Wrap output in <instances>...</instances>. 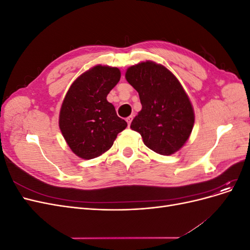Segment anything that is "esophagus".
Wrapping results in <instances>:
<instances>
[{"label": "esophagus", "instance_id": "esophagus-1", "mask_svg": "<svg viewBox=\"0 0 250 250\" xmlns=\"http://www.w3.org/2000/svg\"><path fill=\"white\" fill-rule=\"evenodd\" d=\"M126 121H127V124H128V126H130V124H131V121H132V117L130 116V117H128L127 119H126Z\"/></svg>", "mask_w": 250, "mask_h": 250}]
</instances>
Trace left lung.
<instances>
[{
  "instance_id": "8db88e82",
  "label": "left lung",
  "mask_w": 250,
  "mask_h": 250,
  "mask_svg": "<svg viewBox=\"0 0 250 250\" xmlns=\"http://www.w3.org/2000/svg\"><path fill=\"white\" fill-rule=\"evenodd\" d=\"M125 78L139 93L142 104L131 129L154 152H177L190 138L195 122L193 105L178 79L167 67L150 60L128 67Z\"/></svg>"
}]
</instances>
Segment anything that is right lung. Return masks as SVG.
Instances as JSON below:
<instances>
[{
  "label": "right lung",
  "instance_id": "add662e5",
  "mask_svg": "<svg viewBox=\"0 0 250 250\" xmlns=\"http://www.w3.org/2000/svg\"><path fill=\"white\" fill-rule=\"evenodd\" d=\"M118 67L98 64L75 80L62 101L59 128L73 152L92 160L106 152L127 123L106 99L120 81Z\"/></svg>",
  "mask_w": 250,
  "mask_h": 250
}]
</instances>
